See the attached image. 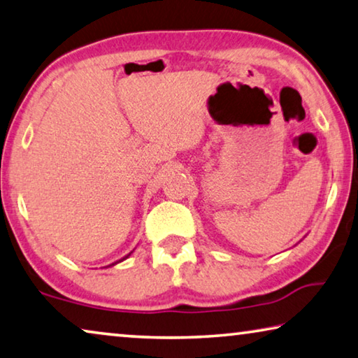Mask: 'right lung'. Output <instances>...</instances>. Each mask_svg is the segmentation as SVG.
Listing matches in <instances>:
<instances>
[{
	"label": "right lung",
	"instance_id": "add662e5",
	"mask_svg": "<svg viewBox=\"0 0 358 358\" xmlns=\"http://www.w3.org/2000/svg\"><path fill=\"white\" fill-rule=\"evenodd\" d=\"M130 253H132V252H130ZM130 253H129V255H126V257H124V258H121V259H119V261H116V263H113V264H110V266H115V264H117V263H121V261H124V259H127V258L130 257Z\"/></svg>",
	"mask_w": 358,
	"mask_h": 358
}]
</instances>
